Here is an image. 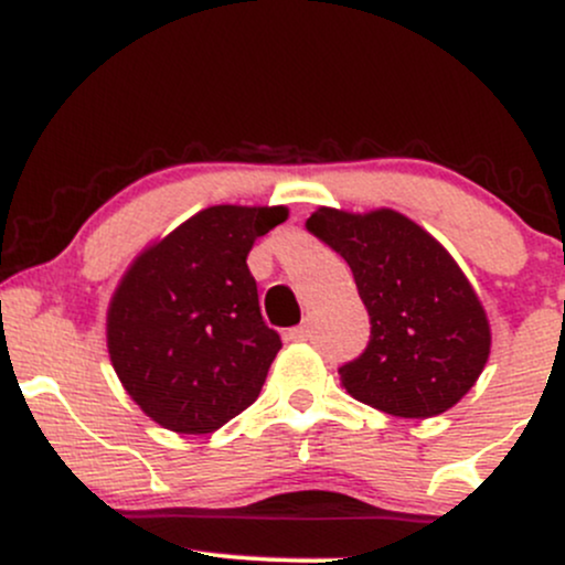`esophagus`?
<instances>
[{
	"mask_svg": "<svg viewBox=\"0 0 565 565\" xmlns=\"http://www.w3.org/2000/svg\"><path fill=\"white\" fill-rule=\"evenodd\" d=\"M287 337H289L291 342H305V340H310V327H308V323H302V327L289 329Z\"/></svg>",
	"mask_w": 565,
	"mask_h": 565,
	"instance_id": "34e87169",
	"label": "esophagus"
}]
</instances>
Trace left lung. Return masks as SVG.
<instances>
[{
  "label": "left lung",
  "instance_id": "1",
  "mask_svg": "<svg viewBox=\"0 0 565 565\" xmlns=\"http://www.w3.org/2000/svg\"><path fill=\"white\" fill-rule=\"evenodd\" d=\"M308 231L345 257L372 321L364 353L340 366L345 393L404 419L459 404L489 361L491 323L449 249L391 206H319Z\"/></svg>",
  "mask_w": 565,
  "mask_h": 565
}]
</instances>
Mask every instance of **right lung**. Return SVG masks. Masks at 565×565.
Wrapping results in <instances>:
<instances>
[{
    "label": "right lung",
    "mask_w": 565,
    "mask_h": 565,
    "mask_svg": "<svg viewBox=\"0 0 565 565\" xmlns=\"http://www.w3.org/2000/svg\"><path fill=\"white\" fill-rule=\"evenodd\" d=\"M284 204H215L129 263L106 310L108 359L146 417L183 436L215 433L257 401L281 340L246 268Z\"/></svg>",
    "instance_id": "add662e5"
}]
</instances>
